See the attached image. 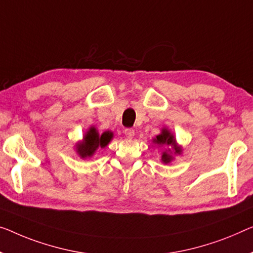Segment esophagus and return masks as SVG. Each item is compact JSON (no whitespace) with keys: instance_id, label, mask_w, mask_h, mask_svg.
<instances>
[{"instance_id":"1","label":"esophagus","mask_w":253,"mask_h":253,"mask_svg":"<svg viewBox=\"0 0 253 253\" xmlns=\"http://www.w3.org/2000/svg\"><path fill=\"white\" fill-rule=\"evenodd\" d=\"M124 133H125L127 138H133L135 135V130L131 129V128H126V129L124 130Z\"/></svg>"}]
</instances>
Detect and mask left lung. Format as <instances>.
Wrapping results in <instances>:
<instances>
[{"instance_id": "8db88e82", "label": "left lung", "mask_w": 253, "mask_h": 253, "mask_svg": "<svg viewBox=\"0 0 253 253\" xmlns=\"http://www.w3.org/2000/svg\"><path fill=\"white\" fill-rule=\"evenodd\" d=\"M153 143L158 146H170V148H172V151L170 149H168L163 152L161 160H163L164 164H169L172 159H174L172 156L182 153V148L177 145L174 135H172L167 128H163L161 134L157 135L156 138L153 139Z\"/></svg>"}]
</instances>
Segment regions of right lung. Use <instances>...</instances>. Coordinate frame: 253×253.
I'll list each match as a JSON object with an SVG mask.
<instances>
[{
    "mask_svg": "<svg viewBox=\"0 0 253 253\" xmlns=\"http://www.w3.org/2000/svg\"><path fill=\"white\" fill-rule=\"evenodd\" d=\"M112 136L114 134L111 131H104L100 135L95 127H90L83 137V141L77 143L76 152L82 159L92 157L97 149L105 148L112 139Z\"/></svg>",
    "mask_w": 253,
    "mask_h": 253,
    "instance_id": "obj_1",
    "label": "right lung"
}]
</instances>
